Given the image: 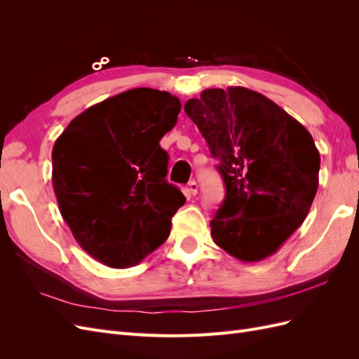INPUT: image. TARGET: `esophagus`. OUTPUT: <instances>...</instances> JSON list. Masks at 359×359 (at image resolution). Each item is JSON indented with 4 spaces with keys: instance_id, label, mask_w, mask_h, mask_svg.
<instances>
[{
    "instance_id": "esophagus-1",
    "label": "esophagus",
    "mask_w": 359,
    "mask_h": 359,
    "mask_svg": "<svg viewBox=\"0 0 359 359\" xmlns=\"http://www.w3.org/2000/svg\"><path fill=\"white\" fill-rule=\"evenodd\" d=\"M187 194H189V196H196V194H198V182L194 180H191L187 184Z\"/></svg>"
}]
</instances>
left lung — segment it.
<instances>
[{
  "mask_svg": "<svg viewBox=\"0 0 359 359\" xmlns=\"http://www.w3.org/2000/svg\"><path fill=\"white\" fill-rule=\"evenodd\" d=\"M184 111L219 160L226 198L211 220L214 243L243 262L274 255L306 220L320 156L309 130L244 86L208 88Z\"/></svg>",
  "mask_w": 359,
  "mask_h": 359,
  "instance_id": "1",
  "label": "left lung"
}]
</instances>
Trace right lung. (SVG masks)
Wrapping results in <instances>:
<instances>
[{
    "label": "right lung",
    "instance_id": "obj_1",
    "mask_svg": "<svg viewBox=\"0 0 359 359\" xmlns=\"http://www.w3.org/2000/svg\"><path fill=\"white\" fill-rule=\"evenodd\" d=\"M178 97L133 88L79 114L55 140L52 184L78 244L111 268H130L168 240L186 202L166 181L160 140L177 124Z\"/></svg>",
    "mask_w": 359,
    "mask_h": 359
}]
</instances>
